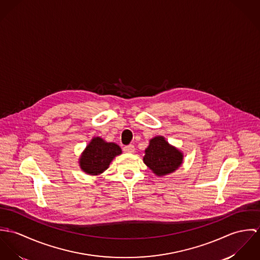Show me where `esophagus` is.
Masks as SVG:
<instances>
[{
    "instance_id": "esophagus-1",
    "label": "esophagus",
    "mask_w": 260,
    "mask_h": 260,
    "mask_svg": "<svg viewBox=\"0 0 260 260\" xmlns=\"http://www.w3.org/2000/svg\"><path fill=\"white\" fill-rule=\"evenodd\" d=\"M122 149L126 153H132V152L135 151V146L133 144H128V145H124Z\"/></svg>"
}]
</instances>
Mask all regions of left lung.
Masks as SVG:
<instances>
[{
	"mask_svg": "<svg viewBox=\"0 0 260 260\" xmlns=\"http://www.w3.org/2000/svg\"><path fill=\"white\" fill-rule=\"evenodd\" d=\"M144 164L158 176L174 172L182 162V153L169 144L165 138L150 140L145 149Z\"/></svg>",
	"mask_w": 260,
	"mask_h": 260,
	"instance_id": "obj_1",
	"label": "left lung"
}]
</instances>
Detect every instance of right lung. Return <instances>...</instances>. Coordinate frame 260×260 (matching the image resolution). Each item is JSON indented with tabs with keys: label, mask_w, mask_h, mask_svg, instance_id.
<instances>
[{
	"label": "right lung",
	"mask_w": 260,
	"mask_h": 260,
	"mask_svg": "<svg viewBox=\"0 0 260 260\" xmlns=\"http://www.w3.org/2000/svg\"><path fill=\"white\" fill-rule=\"evenodd\" d=\"M121 153V149L114 143H106L101 138H93L83 152L80 165L88 174H99L106 171L114 157Z\"/></svg>",
	"instance_id": "right-lung-1"
}]
</instances>
